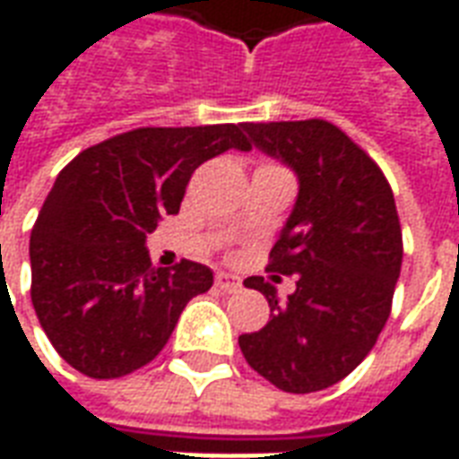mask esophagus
<instances>
[{
  "instance_id": "34e87169",
  "label": "esophagus",
  "mask_w": 459,
  "mask_h": 459,
  "mask_svg": "<svg viewBox=\"0 0 459 459\" xmlns=\"http://www.w3.org/2000/svg\"><path fill=\"white\" fill-rule=\"evenodd\" d=\"M216 288H221L223 292H236L240 290V278L230 275V273H216Z\"/></svg>"
}]
</instances>
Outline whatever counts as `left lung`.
<instances>
[{
	"instance_id": "left-lung-1",
	"label": "left lung",
	"mask_w": 459,
	"mask_h": 459,
	"mask_svg": "<svg viewBox=\"0 0 459 459\" xmlns=\"http://www.w3.org/2000/svg\"><path fill=\"white\" fill-rule=\"evenodd\" d=\"M243 130L298 174V201L268 263L270 273L295 275L298 288L280 302L273 282L246 280L265 295L270 319L238 346L280 391L315 394L364 361L391 315L403 260L394 191L332 122H246Z\"/></svg>"
}]
</instances>
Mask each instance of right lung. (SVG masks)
Returning a JSON list of instances; mask_svg holds the SVG:
<instances>
[{"label":"right lung","mask_w":459,"mask_h":459,"mask_svg":"<svg viewBox=\"0 0 459 459\" xmlns=\"http://www.w3.org/2000/svg\"><path fill=\"white\" fill-rule=\"evenodd\" d=\"M226 150H250L240 125L137 127L56 177L29 240L31 302L75 371L120 378L150 364L186 302L213 285L194 260L154 268L144 240L161 216L179 213L194 169Z\"/></svg>","instance_id":"obj_1"}]
</instances>
